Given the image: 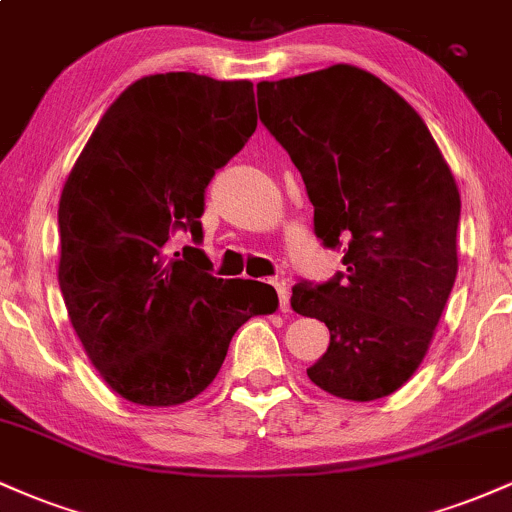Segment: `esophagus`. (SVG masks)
<instances>
[{"mask_svg":"<svg viewBox=\"0 0 512 512\" xmlns=\"http://www.w3.org/2000/svg\"><path fill=\"white\" fill-rule=\"evenodd\" d=\"M274 289L279 293V310L281 313H286V310H289V298H291L289 286H286V281H274Z\"/></svg>","mask_w":512,"mask_h":512,"instance_id":"34e87169","label":"esophagus"}]
</instances>
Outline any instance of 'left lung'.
Returning <instances> with one entry per match:
<instances>
[{"mask_svg": "<svg viewBox=\"0 0 512 512\" xmlns=\"http://www.w3.org/2000/svg\"><path fill=\"white\" fill-rule=\"evenodd\" d=\"M262 125L289 151L315 236L344 272L293 286L330 346L308 378L334 397L392 395L424 361L457 276L460 192L426 122L378 76L334 64L257 84Z\"/></svg>", "mask_w": 512, "mask_h": 512, "instance_id": "obj_1", "label": "left lung"}]
</instances>
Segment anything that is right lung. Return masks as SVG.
Here are the masks:
<instances>
[{"label": "right lung", "mask_w": 512, "mask_h": 512, "mask_svg": "<svg viewBox=\"0 0 512 512\" xmlns=\"http://www.w3.org/2000/svg\"><path fill=\"white\" fill-rule=\"evenodd\" d=\"M255 127L250 81L144 76L105 110L64 182V305L93 366L129 402L197 397L238 327L279 305L262 281L216 279L199 248H166L175 231L204 238L207 185Z\"/></svg>", "instance_id": "1"}]
</instances>
